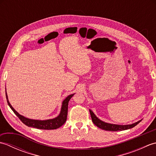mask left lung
Here are the masks:
<instances>
[{"mask_svg":"<svg viewBox=\"0 0 156 156\" xmlns=\"http://www.w3.org/2000/svg\"><path fill=\"white\" fill-rule=\"evenodd\" d=\"M90 111V116L92 118V121L93 122V123L97 126L100 129H103L105 131H122V130H127V129H129L134 127L135 126H136L139 122H140L142 119L140 121H139L136 122H134L133 124L131 125H116V124H111L108 123L105 121H101V119H99L97 116L94 115V113L92 112L90 109H89Z\"/></svg>","mask_w":156,"mask_h":156,"instance_id":"1","label":"left lung"}]
</instances>
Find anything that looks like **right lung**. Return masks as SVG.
Segmentation results:
<instances>
[{
	"instance_id": "obj_1",
	"label": "right lung",
	"mask_w": 156,
	"mask_h": 156,
	"mask_svg": "<svg viewBox=\"0 0 156 156\" xmlns=\"http://www.w3.org/2000/svg\"><path fill=\"white\" fill-rule=\"evenodd\" d=\"M6 89V88H5ZM6 92V97L7 100V103L9 106L12 109V111L14 112V113L17 116L19 119L21 120L23 123L28 127H34L39 129H46V130H50V129H56L59 127H60L65 123V122L67 119V115H68V102L70 100L71 98L75 94H72L68 96L64 101H62L61 111L59 112V115L54 119H47V120H36V119H31L24 117L21 115H20L17 111H16L14 108L12 107V105L10 104L8 99V96Z\"/></svg>"
}]
</instances>
